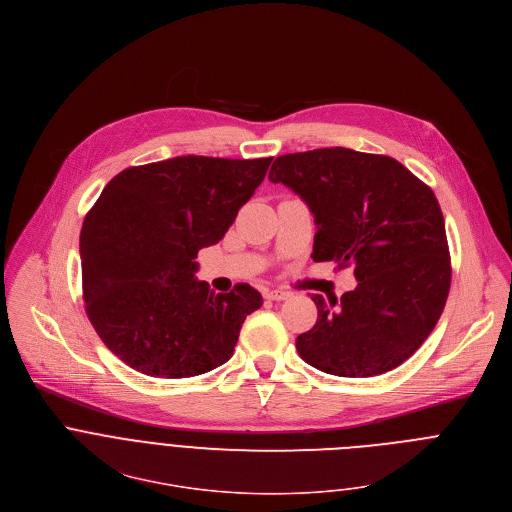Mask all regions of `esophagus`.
<instances>
[{
	"instance_id": "34e87169",
	"label": "esophagus",
	"mask_w": 512,
	"mask_h": 512,
	"mask_svg": "<svg viewBox=\"0 0 512 512\" xmlns=\"http://www.w3.org/2000/svg\"><path fill=\"white\" fill-rule=\"evenodd\" d=\"M263 297L269 299V301H283V299L289 297V293L283 291V289H265Z\"/></svg>"
}]
</instances>
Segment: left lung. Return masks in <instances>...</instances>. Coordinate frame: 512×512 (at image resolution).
<instances>
[{
    "mask_svg": "<svg viewBox=\"0 0 512 512\" xmlns=\"http://www.w3.org/2000/svg\"><path fill=\"white\" fill-rule=\"evenodd\" d=\"M269 181L291 189L315 219L313 261L354 267L337 301L311 295L315 325L295 348L313 368L370 378L398 368L438 323L450 289L440 205L398 160L352 148L277 156Z\"/></svg>",
    "mask_w": 512,
    "mask_h": 512,
    "instance_id": "1",
    "label": "left lung"
}]
</instances>
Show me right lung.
Returning <instances> with one entry per match:
<instances>
[{
  "mask_svg": "<svg viewBox=\"0 0 512 512\" xmlns=\"http://www.w3.org/2000/svg\"><path fill=\"white\" fill-rule=\"evenodd\" d=\"M271 158L177 156L116 175L80 233L86 313L106 348L152 378H191L231 360L241 323L263 305L197 279V253L219 243L263 183Z\"/></svg>",
  "mask_w": 512,
  "mask_h": 512,
  "instance_id": "1",
  "label": "right lung"
}]
</instances>
